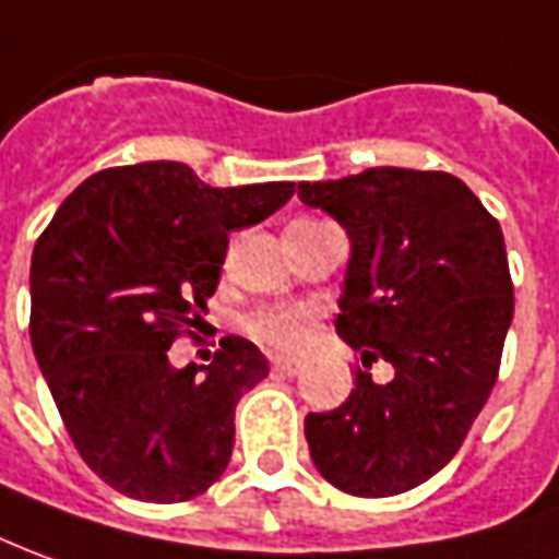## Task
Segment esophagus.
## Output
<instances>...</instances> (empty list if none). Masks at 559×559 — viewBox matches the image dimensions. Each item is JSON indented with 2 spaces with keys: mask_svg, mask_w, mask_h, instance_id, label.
<instances>
[{
  "mask_svg": "<svg viewBox=\"0 0 559 559\" xmlns=\"http://www.w3.org/2000/svg\"><path fill=\"white\" fill-rule=\"evenodd\" d=\"M272 369L281 374H290L293 378V374H299L302 369H306V362L293 360V357H275V360H272Z\"/></svg>",
  "mask_w": 559,
  "mask_h": 559,
  "instance_id": "34e87169",
  "label": "esophagus"
}]
</instances>
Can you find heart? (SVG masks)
<instances>
[{
	"mask_svg": "<svg viewBox=\"0 0 559 559\" xmlns=\"http://www.w3.org/2000/svg\"><path fill=\"white\" fill-rule=\"evenodd\" d=\"M311 323L314 314L306 306H272L260 308L257 314L248 320V333L269 347H281V350H293V347L306 345L311 335Z\"/></svg>",
	"mask_w": 559,
	"mask_h": 559,
	"instance_id": "obj_1",
	"label": "heart"
}]
</instances>
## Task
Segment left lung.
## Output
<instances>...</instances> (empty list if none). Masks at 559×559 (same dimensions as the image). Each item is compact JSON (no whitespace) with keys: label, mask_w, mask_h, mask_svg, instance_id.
<instances>
[{"label":"left lung","mask_w":559,"mask_h":559,"mask_svg":"<svg viewBox=\"0 0 559 559\" xmlns=\"http://www.w3.org/2000/svg\"><path fill=\"white\" fill-rule=\"evenodd\" d=\"M299 199L350 239L335 333L362 366L338 408L306 417L308 451L350 497H396L451 463L497 384L514 314L497 217L448 171L378 166L302 181Z\"/></svg>","instance_id":"obj_1"}]
</instances>
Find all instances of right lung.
I'll list each match as a JSON object with an SVG mask.
<instances>
[{
  "label": "right lung",
  "mask_w": 559,
  "mask_h": 559,
  "mask_svg": "<svg viewBox=\"0 0 559 559\" xmlns=\"http://www.w3.org/2000/svg\"><path fill=\"white\" fill-rule=\"evenodd\" d=\"M293 190L209 187L169 159L117 166L90 175L35 241V360L78 454L123 497L185 502L224 475L236 402L266 357L239 335L209 366L175 369L166 350L217 290L229 233Z\"/></svg>",
  "instance_id": "obj_1"
}]
</instances>
